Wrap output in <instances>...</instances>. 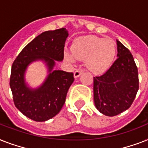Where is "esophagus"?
Listing matches in <instances>:
<instances>
[{
	"label": "esophagus",
	"instance_id": "esophagus-1",
	"mask_svg": "<svg viewBox=\"0 0 148 148\" xmlns=\"http://www.w3.org/2000/svg\"><path fill=\"white\" fill-rule=\"evenodd\" d=\"M84 71H83V70H81V69H79V70H76L75 71V72H74V77L75 78H77V77H80L81 75V74H83Z\"/></svg>",
	"mask_w": 148,
	"mask_h": 148
}]
</instances>
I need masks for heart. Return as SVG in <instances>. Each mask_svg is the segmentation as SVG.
Listing matches in <instances>:
<instances>
[{
	"label": "heart",
	"instance_id": "1",
	"mask_svg": "<svg viewBox=\"0 0 148 148\" xmlns=\"http://www.w3.org/2000/svg\"><path fill=\"white\" fill-rule=\"evenodd\" d=\"M116 53V45L110 38H99L90 35L81 37L74 40L71 47V53L65 51L64 58L69 62L75 59L86 60L88 69L99 73L107 69L114 60Z\"/></svg>",
	"mask_w": 148,
	"mask_h": 148
}]
</instances>
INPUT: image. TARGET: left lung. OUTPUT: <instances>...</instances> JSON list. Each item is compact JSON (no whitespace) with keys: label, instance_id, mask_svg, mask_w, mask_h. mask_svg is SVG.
<instances>
[{"label":"left lung","instance_id":"obj_1","mask_svg":"<svg viewBox=\"0 0 148 148\" xmlns=\"http://www.w3.org/2000/svg\"><path fill=\"white\" fill-rule=\"evenodd\" d=\"M117 59L103 75L94 77V100L97 110L113 117L128 109L139 89L133 55L117 40Z\"/></svg>","mask_w":148,"mask_h":148}]
</instances>
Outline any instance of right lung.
<instances>
[{
  "label": "right lung",
  "instance_id": "add662e5",
  "mask_svg": "<svg viewBox=\"0 0 148 148\" xmlns=\"http://www.w3.org/2000/svg\"><path fill=\"white\" fill-rule=\"evenodd\" d=\"M68 32L66 28L43 32L21 51L11 67L10 87L16 108L35 121H46L60 112L68 89L74 82V74L54 70L55 60L64 59V49ZM46 63L49 73L39 88L31 89L26 85L24 74L26 67L36 60Z\"/></svg>",
  "mask_w": 148,
  "mask_h": 148
}]
</instances>
